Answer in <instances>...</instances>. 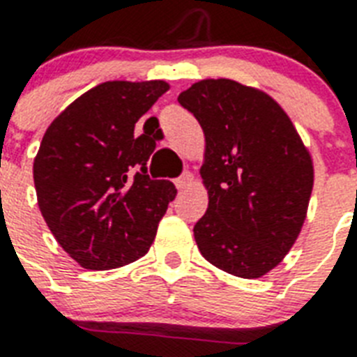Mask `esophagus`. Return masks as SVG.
Masks as SVG:
<instances>
[{"label":"esophagus","instance_id":"esophagus-1","mask_svg":"<svg viewBox=\"0 0 357 357\" xmlns=\"http://www.w3.org/2000/svg\"><path fill=\"white\" fill-rule=\"evenodd\" d=\"M192 179H195V176L190 172H185L181 178L176 179V187H178L179 190L187 189V187H190V183H192Z\"/></svg>","mask_w":357,"mask_h":357}]
</instances>
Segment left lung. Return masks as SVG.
I'll list each match as a JSON object with an SVG mask.
<instances>
[{
    "instance_id": "8db88e82",
    "label": "left lung",
    "mask_w": 357,
    "mask_h": 357,
    "mask_svg": "<svg viewBox=\"0 0 357 357\" xmlns=\"http://www.w3.org/2000/svg\"><path fill=\"white\" fill-rule=\"evenodd\" d=\"M200 122V176L209 196L195 238L211 265L265 276L293 248L307 217L313 159L282 105L234 79H202L178 96Z\"/></svg>"
}]
</instances>
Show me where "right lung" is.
<instances>
[{
  "mask_svg": "<svg viewBox=\"0 0 357 357\" xmlns=\"http://www.w3.org/2000/svg\"><path fill=\"white\" fill-rule=\"evenodd\" d=\"M170 89L167 81H107L50 123L33 162L36 200L66 254L89 271L133 263L150 250L176 187L150 179L155 150L135 123Z\"/></svg>",
  "mask_w": 357,
  "mask_h": 357,
  "instance_id": "1",
  "label": "right lung"
}]
</instances>
